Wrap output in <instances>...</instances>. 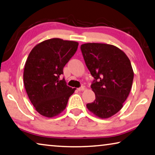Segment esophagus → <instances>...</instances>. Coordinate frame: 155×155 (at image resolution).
Instances as JSON below:
<instances>
[{
  "mask_svg": "<svg viewBox=\"0 0 155 155\" xmlns=\"http://www.w3.org/2000/svg\"><path fill=\"white\" fill-rule=\"evenodd\" d=\"M84 89H85V87H84V86H82V87H81L78 88V91H84Z\"/></svg>",
  "mask_w": 155,
  "mask_h": 155,
  "instance_id": "esophagus-1",
  "label": "esophagus"
}]
</instances>
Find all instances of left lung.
<instances>
[{"label": "left lung", "mask_w": 155, "mask_h": 155, "mask_svg": "<svg viewBox=\"0 0 155 155\" xmlns=\"http://www.w3.org/2000/svg\"><path fill=\"white\" fill-rule=\"evenodd\" d=\"M80 49L94 78L91 87L95 100L87 107L99 117H110L121 110L130 93L134 78L130 61L122 51L111 45L86 43Z\"/></svg>", "instance_id": "left-lung-1"}]
</instances>
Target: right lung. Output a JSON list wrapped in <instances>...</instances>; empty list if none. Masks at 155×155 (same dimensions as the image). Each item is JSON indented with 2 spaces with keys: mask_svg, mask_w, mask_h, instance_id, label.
<instances>
[{
  "mask_svg": "<svg viewBox=\"0 0 155 155\" xmlns=\"http://www.w3.org/2000/svg\"><path fill=\"white\" fill-rule=\"evenodd\" d=\"M78 42L60 38L37 45L25 63L23 81L28 97L38 113L53 117L62 112L75 90L67 85L63 68L78 49Z\"/></svg>",
  "mask_w": 155,
  "mask_h": 155,
  "instance_id": "1",
  "label": "right lung"
}]
</instances>
